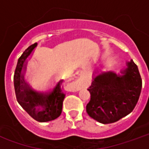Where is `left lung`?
Returning <instances> with one entry per match:
<instances>
[{"label": "left lung", "instance_id": "8db88e82", "mask_svg": "<svg viewBox=\"0 0 149 149\" xmlns=\"http://www.w3.org/2000/svg\"><path fill=\"white\" fill-rule=\"evenodd\" d=\"M142 80L132 60L120 73L96 72L88 90L91 98L86 105L88 116L102 124H110L128 115L141 95Z\"/></svg>", "mask_w": 149, "mask_h": 149}]
</instances>
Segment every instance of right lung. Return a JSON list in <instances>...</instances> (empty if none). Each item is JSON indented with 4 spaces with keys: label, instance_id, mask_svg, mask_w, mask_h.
Masks as SVG:
<instances>
[{
    "label": "right lung",
    "instance_id": "right-lung-1",
    "mask_svg": "<svg viewBox=\"0 0 149 149\" xmlns=\"http://www.w3.org/2000/svg\"><path fill=\"white\" fill-rule=\"evenodd\" d=\"M37 45L35 43L29 46L18 59L13 77L15 93L18 103L34 120L48 122L61 116L65 95L61 89L62 81H58L52 90L43 93L33 89L24 80L27 59L32 55Z\"/></svg>",
    "mask_w": 149,
    "mask_h": 149
}]
</instances>
